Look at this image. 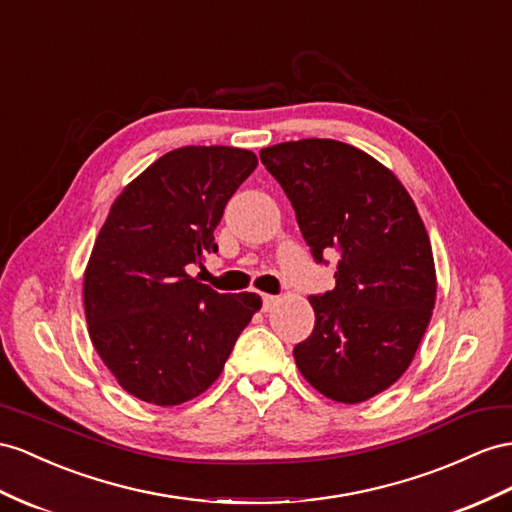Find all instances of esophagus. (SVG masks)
I'll use <instances>...</instances> for the list:
<instances>
[{
	"instance_id": "obj_1",
	"label": "esophagus",
	"mask_w": 512,
	"mask_h": 512,
	"mask_svg": "<svg viewBox=\"0 0 512 512\" xmlns=\"http://www.w3.org/2000/svg\"><path fill=\"white\" fill-rule=\"evenodd\" d=\"M261 300H264V309L268 311V309H272L274 305L279 303V296H272V294H264L261 296Z\"/></svg>"
}]
</instances>
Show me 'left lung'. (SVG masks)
Wrapping results in <instances>:
<instances>
[{
    "label": "left lung",
    "mask_w": 512,
    "mask_h": 512,
    "mask_svg": "<svg viewBox=\"0 0 512 512\" xmlns=\"http://www.w3.org/2000/svg\"><path fill=\"white\" fill-rule=\"evenodd\" d=\"M316 261L337 251L335 290L309 296L313 333L294 348L326 398L357 404L409 368L437 296L430 238L409 192L372 155L326 138L259 151Z\"/></svg>",
    "instance_id": "left-lung-1"
}]
</instances>
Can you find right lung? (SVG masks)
<instances>
[{
    "label": "right lung",
    "instance_id": "add662e5",
    "mask_svg": "<svg viewBox=\"0 0 512 512\" xmlns=\"http://www.w3.org/2000/svg\"><path fill=\"white\" fill-rule=\"evenodd\" d=\"M257 155L235 147H181L119 194L84 272L88 333L131 396L175 406L214 385L244 326L253 292L218 294L188 274L216 253L225 205Z\"/></svg>",
    "mask_w": 512,
    "mask_h": 512
}]
</instances>
